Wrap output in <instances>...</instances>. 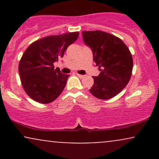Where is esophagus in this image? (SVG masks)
Listing matches in <instances>:
<instances>
[{
    "label": "esophagus",
    "instance_id": "obj_1",
    "mask_svg": "<svg viewBox=\"0 0 159 159\" xmlns=\"http://www.w3.org/2000/svg\"><path fill=\"white\" fill-rule=\"evenodd\" d=\"M76 75H77L78 77H79L80 78H83L84 77V75H80V74H78V73Z\"/></svg>",
    "mask_w": 159,
    "mask_h": 159
}]
</instances>
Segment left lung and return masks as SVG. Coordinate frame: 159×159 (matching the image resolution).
<instances>
[{"instance_id":"left-lung-1","label":"left lung","mask_w":159,"mask_h":159,"mask_svg":"<svg viewBox=\"0 0 159 159\" xmlns=\"http://www.w3.org/2000/svg\"><path fill=\"white\" fill-rule=\"evenodd\" d=\"M82 36L101 72L93 77L94 84L90 92L99 99L114 97L125 88L132 75L130 51L120 38L101 30L82 31Z\"/></svg>"}]
</instances>
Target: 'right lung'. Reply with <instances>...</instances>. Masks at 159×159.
<instances>
[{
  "label": "right lung",
  "instance_id": "obj_1",
  "mask_svg": "<svg viewBox=\"0 0 159 159\" xmlns=\"http://www.w3.org/2000/svg\"><path fill=\"white\" fill-rule=\"evenodd\" d=\"M78 32L48 36L33 43L21 58L19 72L26 93L37 102L54 101L63 92L69 75L63 74L54 63L63 57Z\"/></svg>",
  "mask_w": 159,
  "mask_h": 159
}]
</instances>
